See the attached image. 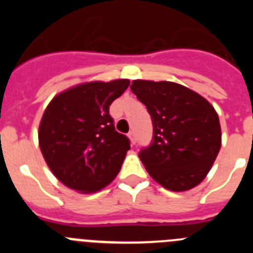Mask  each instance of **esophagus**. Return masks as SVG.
Wrapping results in <instances>:
<instances>
[{"mask_svg":"<svg viewBox=\"0 0 253 253\" xmlns=\"http://www.w3.org/2000/svg\"><path fill=\"white\" fill-rule=\"evenodd\" d=\"M128 137H129V139H130V142L133 143V144H135V142H137V138H135V133H134V131H129Z\"/></svg>","mask_w":253,"mask_h":253,"instance_id":"34e87169","label":"esophagus"}]
</instances>
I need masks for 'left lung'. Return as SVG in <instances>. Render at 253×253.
<instances>
[{
  "instance_id": "8db88e82",
  "label": "left lung",
  "mask_w": 253,
  "mask_h": 253,
  "mask_svg": "<svg viewBox=\"0 0 253 253\" xmlns=\"http://www.w3.org/2000/svg\"><path fill=\"white\" fill-rule=\"evenodd\" d=\"M130 88L146 105L153 123V140L139 153L147 172L171 191L198 186L222 146L214 107L195 91L175 82L135 80Z\"/></svg>"
}]
</instances>
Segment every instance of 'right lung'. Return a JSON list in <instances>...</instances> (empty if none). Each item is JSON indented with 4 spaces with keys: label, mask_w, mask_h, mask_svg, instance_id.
Instances as JSON below:
<instances>
[{
    "label": "right lung",
    "mask_w": 253,
    "mask_h": 253,
    "mask_svg": "<svg viewBox=\"0 0 253 253\" xmlns=\"http://www.w3.org/2000/svg\"><path fill=\"white\" fill-rule=\"evenodd\" d=\"M129 84L86 82L58 93L46 106L38 133L40 151L69 189L96 193L119 173L130 142L115 130L109 107Z\"/></svg>",
    "instance_id": "1"
}]
</instances>
